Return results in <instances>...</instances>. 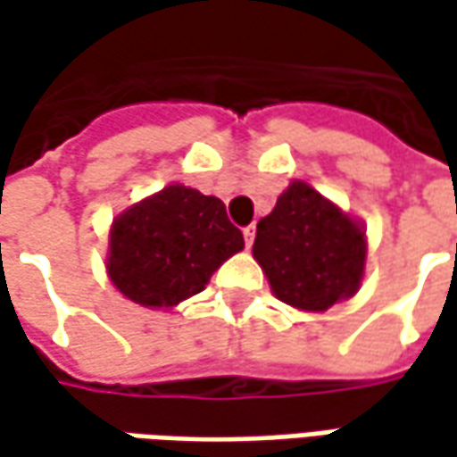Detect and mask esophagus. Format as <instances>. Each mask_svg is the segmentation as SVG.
<instances>
[{
	"label": "esophagus",
	"instance_id": "esophagus-1",
	"mask_svg": "<svg viewBox=\"0 0 457 457\" xmlns=\"http://www.w3.org/2000/svg\"><path fill=\"white\" fill-rule=\"evenodd\" d=\"M254 234H256L254 226H246V228H244V241H246V246H252V244H254Z\"/></svg>",
	"mask_w": 457,
	"mask_h": 457
}]
</instances>
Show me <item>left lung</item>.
<instances>
[{"label":"left lung","mask_w":457,"mask_h":457,"mask_svg":"<svg viewBox=\"0 0 457 457\" xmlns=\"http://www.w3.org/2000/svg\"><path fill=\"white\" fill-rule=\"evenodd\" d=\"M252 252L277 300L323 312L359 292L366 231L315 187L295 180L256 223Z\"/></svg>","instance_id":"1"}]
</instances>
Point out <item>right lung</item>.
<instances>
[{
	"mask_svg": "<svg viewBox=\"0 0 457 457\" xmlns=\"http://www.w3.org/2000/svg\"><path fill=\"white\" fill-rule=\"evenodd\" d=\"M241 249L244 237L219 198L172 183L116 216L106 270L127 300L160 310L198 295Z\"/></svg>",
	"mask_w": 457,
	"mask_h": 457,
	"instance_id": "1",
	"label": "right lung"
}]
</instances>
